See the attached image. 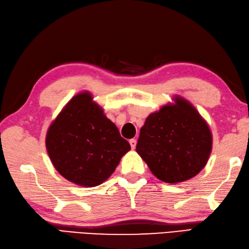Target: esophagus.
Listing matches in <instances>:
<instances>
[{
	"mask_svg": "<svg viewBox=\"0 0 249 249\" xmlns=\"http://www.w3.org/2000/svg\"><path fill=\"white\" fill-rule=\"evenodd\" d=\"M129 143H130V145H131V148H132V149H134V148H135V146H137V140H134V139L130 140V141H129Z\"/></svg>",
	"mask_w": 249,
	"mask_h": 249,
	"instance_id": "obj_1",
	"label": "esophagus"
}]
</instances>
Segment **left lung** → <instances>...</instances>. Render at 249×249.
Returning a JSON list of instances; mask_svg holds the SVG:
<instances>
[{
	"instance_id": "8db88e82",
	"label": "left lung",
	"mask_w": 249,
	"mask_h": 249,
	"mask_svg": "<svg viewBox=\"0 0 249 249\" xmlns=\"http://www.w3.org/2000/svg\"><path fill=\"white\" fill-rule=\"evenodd\" d=\"M173 101L147 117L137 144L153 175L166 183L198 175L213 148L212 131L195 107L181 96Z\"/></svg>"
}]
</instances>
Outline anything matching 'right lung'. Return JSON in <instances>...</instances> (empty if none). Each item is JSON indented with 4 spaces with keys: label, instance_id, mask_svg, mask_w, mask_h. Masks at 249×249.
Wrapping results in <instances>:
<instances>
[{
    "label": "right lung",
    "instance_id": "add662e5",
    "mask_svg": "<svg viewBox=\"0 0 249 249\" xmlns=\"http://www.w3.org/2000/svg\"><path fill=\"white\" fill-rule=\"evenodd\" d=\"M45 146L60 176L87 187L108 179L131 149L89 92L74 95L59 112L46 133Z\"/></svg>",
    "mask_w": 249,
    "mask_h": 249
}]
</instances>
